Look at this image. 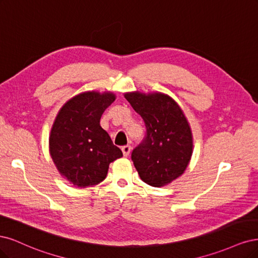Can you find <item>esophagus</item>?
<instances>
[{
    "mask_svg": "<svg viewBox=\"0 0 258 258\" xmlns=\"http://www.w3.org/2000/svg\"><path fill=\"white\" fill-rule=\"evenodd\" d=\"M131 149H132L131 146H123V147L121 148L123 155H124V156H128V154H130V152H131Z\"/></svg>",
    "mask_w": 258,
    "mask_h": 258,
    "instance_id": "1",
    "label": "esophagus"
}]
</instances>
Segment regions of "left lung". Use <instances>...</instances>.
Masks as SVG:
<instances>
[{
  "instance_id": "8db88e82",
  "label": "left lung",
  "mask_w": 258,
  "mask_h": 258,
  "mask_svg": "<svg viewBox=\"0 0 258 258\" xmlns=\"http://www.w3.org/2000/svg\"><path fill=\"white\" fill-rule=\"evenodd\" d=\"M147 128L132 161L147 184L161 187L180 177L193 153V136L180 106L163 93H125Z\"/></svg>"
}]
</instances>
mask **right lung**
I'll list each match as a JSON object with an SVG mask.
<instances>
[{
    "label": "right lung",
    "instance_id": "right-lung-1",
    "mask_svg": "<svg viewBox=\"0 0 258 258\" xmlns=\"http://www.w3.org/2000/svg\"><path fill=\"white\" fill-rule=\"evenodd\" d=\"M114 99L111 92L80 93L65 103L56 115L49 151L57 170L75 186L101 183L109 164L123 156L99 125L103 112Z\"/></svg>",
    "mask_w": 258,
    "mask_h": 258
}]
</instances>
